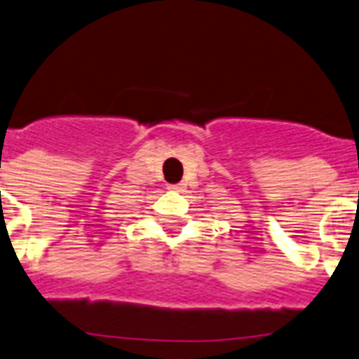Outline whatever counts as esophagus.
Instances as JSON below:
<instances>
[{"instance_id": "obj_1", "label": "esophagus", "mask_w": 359, "mask_h": 359, "mask_svg": "<svg viewBox=\"0 0 359 359\" xmlns=\"http://www.w3.org/2000/svg\"><path fill=\"white\" fill-rule=\"evenodd\" d=\"M184 184H171V186H168V189H171V191H182Z\"/></svg>"}]
</instances>
